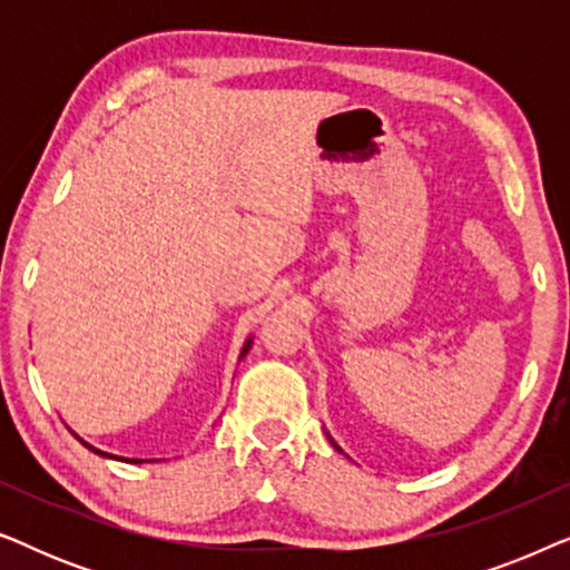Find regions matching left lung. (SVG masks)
<instances>
[{
  "mask_svg": "<svg viewBox=\"0 0 570 570\" xmlns=\"http://www.w3.org/2000/svg\"><path fill=\"white\" fill-rule=\"evenodd\" d=\"M326 435H330V433H326ZM330 441H332V435H330ZM332 446H334V449H337V451H342V449H340V446H337V443H334V441H332Z\"/></svg>",
  "mask_w": 570,
  "mask_h": 570,
  "instance_id": "left-lung-1",
  "label": "left lung"
}]
</instances>
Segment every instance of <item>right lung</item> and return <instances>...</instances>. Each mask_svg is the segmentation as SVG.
Listing matches in <instances>:
<instances>
[{
    "label": "right lung",
    "mask_w": 570,
    "mask_h": 570,
    "mask_svg": "<svg viewBox=\"0 0 570 570\" xmlns=\"http://www.w3.org/2000/svg\"><path fill=\"white\" fill-rule=\"evenodd\" d=\"M248 347H252V337H248L246 342H244V350H240V357H244L246 353H248ZM77 435V433H75ZM77 439H80V435H77ZM80 443H82V446L85 449H90L92 451V454H98V456H108V459H119V456H111V454H106V451H100V449H96V446H90V443H85L82 439H80ZM124 462H142V459H124Z\"/></svg>",
    "instance_id": "1"
}]
</instances>
